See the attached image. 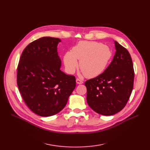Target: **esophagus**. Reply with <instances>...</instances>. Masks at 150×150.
I'll list each match as a JSON object with an SVG mask.
<instances>
[{
  "label": "esophagus",
  "mask_w": 150,
  "mask_h": 150,
  "mask_svg": "<svg viewBox=\"0 0 150 150\" xmlns=\"http://www.w3.org/2000/svg\"><path fill=\"white\" fill-rule=\"evenodd\" d=\"M76 83L78 84H83V81H81V80H80L79 78H76Z\"/></svg>",
  "instance_id": "esophagus-1"
}]
</instances>
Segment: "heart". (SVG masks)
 Returning <instances> with one entry per match:
<instances>
[{
  "label": "heart",
  "mask_w": 150,
  "mask_h": 150,
  "mask_svg": "<svg viewBox=\"0 0 150 150\" xmlns=\"http://www.w3.org/2000/svg\"><path fill=\"white\" fill-rule=\"evenodd\" d=\"M112 57V52L106 45L95 41L81 42L64 57L67 72L73 74L78 66L87 78L96 77L104 72Z\"/></svg>",
  "instance_id": "obj_1"
}]
</instances>
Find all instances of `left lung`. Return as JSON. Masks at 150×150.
Masks as SVG:
<instances>
[{
	"label": "left lung",
	"instance_id": "1",
	"mask_svg": "<svg viewBox=\"0 0 150 150\" xmlns=\"http://www.w3.org/2000/svg\"><path fill=\"white\" fill-rule=\"evenodd\" d=\"M115 53L104 72L87 80V102L99 114L112 115L127 105L134 84L133 64L131 55L125 47L114 41Z\"/></svg>",
	"mask_w": 150,
	"mask_h": 150
}]
</instances>
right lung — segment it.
Masks as SVG:
<instances>
[{"instance_id":"right-lung-1","label":"right lung","mask_w":150,"mask_h":150,"mask_svg":"<svg viewBox=\"0 0 150 150\" xmlns=\"http://www.w3.org/2000/svg\"><path fill=\"white\" fill-rule=\"evenodd\" d=\"M61 39L43 37L23 50L17 83L25 104L36 114L49 117L65 107L76 86L75 77L62 72L57 46Z\"/></svg>"}]
</instances>
